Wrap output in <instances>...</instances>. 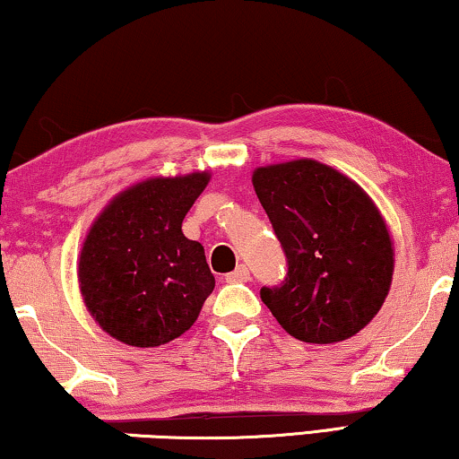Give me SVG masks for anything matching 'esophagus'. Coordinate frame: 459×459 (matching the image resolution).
<instances>
[{
  "instance_id": "34e87169",
  "label": "esophagus",
  "mask_w": 459,
  "mask_h": 459,
  "mask_svg": "<svg viewBox=\"0 0 459 459\" xmlns=\"http://www.w3.org/2000/svg\"><path fill=\"white\" fill-rule=\"evenodd\" d=\"M228 283H238V281H248L250 279V269L246 267V264H238V267L228 273Z\"/></svg>"
}]
</instances>
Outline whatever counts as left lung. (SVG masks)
I'll use <instances>...</instances> for the list:
<instances>
[{
  "mask_svg": "<svg viewBox=\"0 0 459 459\" xmlns=\"http://www.w3.org/2000/svg\"><path fill=\"white\" fill-rule=\"evenodd\" d=\"M252 186L288 256V277L261 298L296 340L337 343L381 310L395 252L360 184L315 159L256 168Z\"/></svg>",
  "mask_w": 459,
  "mask_h": 459,
  "instance_id": "obj_1",
  "label": "left lung"
}]
</instances>
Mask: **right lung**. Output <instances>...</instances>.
Returning a JSON list of instances; mask_svg holds the SVG:
<instances>
[{
    "label": "right lung",
    "mask_w": 459,
    "mask_h": 459,
    "mask_svg": "<svg viewBox=\"0 0 459 459\" xmlns=\"http://www.w3.org/2000/svg\"><path fill=\"white\" fill-rule=\"evenodd\" d=\"M209 180V171L147 178L117 192L91 223L78 285L86 310L114 340L157 348L201 315L215 277L182 221Z\"/></svg>",
    "instance_id": "obj_1"
}]
</instances>
